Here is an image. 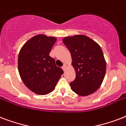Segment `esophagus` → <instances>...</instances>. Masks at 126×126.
Returning a JSON list of instances; mask_svg holds the SVG:
<instances>
[{"label": "esophagus", "mask_w": 126, "mask_h": 126, "mask_svg": "<svg viewBox=\"0 0 126 126\" xmlns=\"http://www.w3.org/2000/svg\"><path fill=\"white\" fill-rule=\"evenodd\" d=\"M66 67H67L66 65H63V67H62V69H63V71H65V70H66Z\"/></svg>", "instance_id": "obj_1"}]
</instances>
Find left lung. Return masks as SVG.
<instances>
[{
    "label": "left lung",
    "mask_w": 126,
    "mask_h": 126,
    "mask_svg": "<svg viewBox=\"0 0 126 126\" xmlns=\"http://www.w3.org/2000/svg\"><path fill=\"white\" fill-rule=\"evenodd\" d=\"M63 42L71 52L76 78L70 82L73 92L86 96L95 92L103 82L106 62L99 46L84 35L65 37Z\"/></svg>",
    "instance_id": "obj_1"
}]
</instances>
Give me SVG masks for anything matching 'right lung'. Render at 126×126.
Masks as SVG:
<instances>
[{
	"label": "right lung",
	"instance_id": "1",
	"mask_svg": "<svg viewBox=\"0 0 126 126\" xmlns=\"http://www.w3.org/2000/svg\"><path fill=\"white\" fill-rule=\"evenodd\" d=\"M55 37L38 34L25 44L18 56V69L25 86L38 95L52 92L63 71L49 55Z\"/></svg>",
	"mask_w": 126,
	"mask_h": 126
}]
</instances>
